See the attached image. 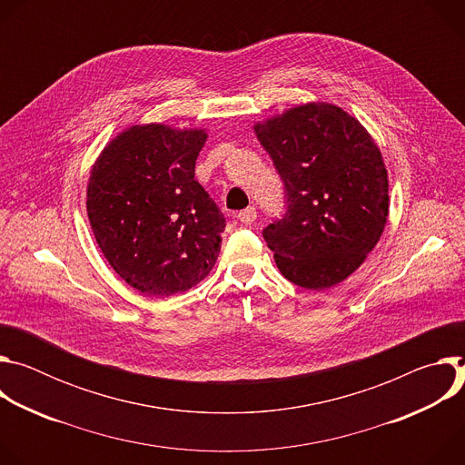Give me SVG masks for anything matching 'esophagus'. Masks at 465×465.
Masks as SVG:
<instances>
[{
	"instance_id": "1",
	"label": "esophagus",
	"mask_w": 465,
	"mask_h": 465,
	"mask_svg": "<svg viewBox=\"0 0 465 465\" xmlns=\"http://www.w3.org/2000/svg\"><path fill=\"white\" fill-rule=\"evenodd\" d=\"M255 217H257V212H255V208H246V210H242V212H239V215H237V219L242 223V224H252L253 221H255Z\"/></svg>"
}]
</instances>
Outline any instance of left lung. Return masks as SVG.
Returning <instances> with one entry per match:
<instances>
[{"label": "left lung", "instance_id": "8db88e82", "mask_svg": "<svg viewBox=\"0 0 465 465\" xmlns=\"http://www.w3.org/2000/svg\"><path fill=\"white\" fill-rule=\"evenodd\" d=\"M285 185L287 212L262 230L280 272L323 291L353 274L388 217V174L366 128L342 108L307 103L253 126Z\"/></svg>", "mask_w": 465, "mask_h": 465}]
</instances>
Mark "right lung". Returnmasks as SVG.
I'll use <instances>...</instances> for the list:
<instances>
[{"mask_svg": "<svg viewBox=\"0 0 465 465\" xmlns=\"http://www.w3.org/2000/svg\"><path fill=\"white\" fill-rule=\"evenodd\" d=\"M206 130L134 124L97 158L88 219L112 269L147 296L201 283L219 257L226 219L194 180Z\"/></svg>", "mask_w": 465, "mask_h": 465, "instance_id": "1", "label": "right lung"}]
</instances>
